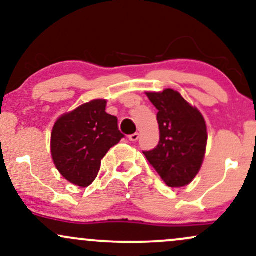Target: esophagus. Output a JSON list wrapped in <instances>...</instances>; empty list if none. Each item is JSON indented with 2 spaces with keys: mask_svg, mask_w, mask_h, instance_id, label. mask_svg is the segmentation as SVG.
Returning <instances> with one entry per match:
<instances>
[{
  "mask_svg": "<svg viewBox=\"0 0 256 256\" xmlns=\"http://www.w3.org/2000/svg\"><path fill=\"white\" fill-rule=\"evenodd\" d=\"M138 138H140V134H138V132H134V134H132L128 136V140H130L131 142H136Z\"/></svg>",
  "mask_w": 256,
  "mask_h": 256,
  "instance_id": "1",
  "label": "esophagus"
}]
</instances>
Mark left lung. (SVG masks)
<instances>
[{
	"label": "left lung",
	"mask_w": 256,
	"mask_h": 256,
	"mask_svg": "<svg viewBox=\"0 0 256 256\" xmlns=\"http://www.w3.org/2000/svg\"><path fill=\"white\" fill-rule=\"evenodd\" d=\"M146 96L158 110L160 140L143 154L167 186H185L204 162L208 138L204 116L178 91L166 89Z\"/></svg>",
	"instance_id": "obj_1"
}]
</instances>
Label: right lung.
<instances>
[{
    "mask_svg": "<svg viewBox=\"0 0 256 256\" xmlns=\"http://www.w3.org/2000/svg\"><path fill=\"white\" fill-rule=\"evenodd\" d=\"M106 100H94L64 114L52 132V156L64 179L86 188L95 180L101 160L124 134L116 116L106 113Z\"/></svg>",
    "mask_w": 256,
    "mask_h": 256,
    "instance_id": "obj_1",
    "label": "right lung"
}]
</instances>
